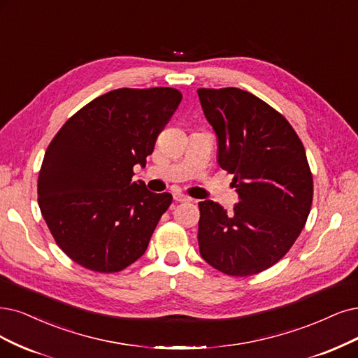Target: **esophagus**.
<instances>
[{
  "mask_svg": "<svg viewBox=\"0 0 358 358\" xmlns=\"http://www.w3.org/2000/svg\"><path fill=\"white\" fill-rule=\"evenodd\" d=\"M174 201L178 202V203H184V202H189L190 197L186 196V194H182V193H174Z\"/></svg>",
  "mask_w": 358,
  "mask_h": 358,
  "instance_id": "1",
  "label": "esophagus"
}]
</instances>
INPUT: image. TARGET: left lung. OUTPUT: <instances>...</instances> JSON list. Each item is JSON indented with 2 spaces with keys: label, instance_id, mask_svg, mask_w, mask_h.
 Listing matches in <instances>:
<instances>
[{
  "label": "left lung",
  "instance_id": "left-lung-1",
  "mask_svg": "<svg viewBox=\"0 0 358 358\" xmlns=\"http://www.w3.org/2000/svg\"><path fill=\"white\" fill-rule=\"evenodd\" d=\"M218 137V164L233 174L239 202L227 214L199 202L197 241L218 271L246 277L270 268L292 248L313 203L306 149L287 119L241 88L197 90Z\"/></svg>",
  "mask_w": 358,
  "mask_h": 358
}]
</instances>
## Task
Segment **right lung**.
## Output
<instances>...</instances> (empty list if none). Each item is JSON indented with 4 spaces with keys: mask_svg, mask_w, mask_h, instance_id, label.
Returning <instances> with one entry per match:
<instances>
[{
    "mask_svg": "<svg viewBox=\"0 0 358 358\" xmlns=\"http://www.w3.org/2000/svg\"><path fill=\"white\" fill-rule=\"evenodd\" d=\"M182 94L169 87L119 88L72 115L51 140L38 203L63 252L97 273H117L148 249L169 193L134 182Z\"/></svg>",
    "mask_w": 358,
    "mask_h": 358,
    "instance_id": "obj_1",
    "label": "right lung"
}]
</instances>
